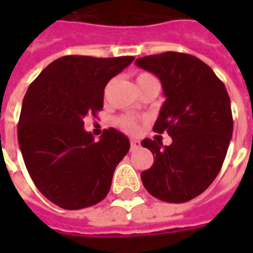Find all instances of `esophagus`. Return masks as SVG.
Returning <instances> with one entry per match:
<instances>
[{"label":"esophagus","instance_id":"34e87169","mask_svg":"<svg viewBox=\"0 0 253 253\" xmlns=\"http://www.w3.org/2000/svg\"><path fill=\"white\" fill-rule=\"evenodd\" d=\"M139 146H141L139 141H137V139H130V149H131V150H135V149H138Z\"/></svg>","mask_w":253,"mask_h":253}]
</instances>
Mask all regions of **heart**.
<instances>
[{"label":"heart","mask_w":253,"mask_h":253,"mask_svg":"<svg viewBox=\"0 0 253 253\" xmlns=\"http://www.w3.org/2000/svg\"><path fill=\"white\" fill-rule=\"evenodd\" d=\"M150 80H156V78L152 76V74H149V73H139L135 78V81H137L138 86H141L145 83H148ZM119 126L127 132H137L138 131V123L135 122V119H132L130 116H125V118H121L119 121Z\"/></svg>","instance_id":"obj_1"}]
</instances>
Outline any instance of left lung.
I'll list each match as a JSON object with an SVG mask.
<instances>
[{"label":"left lung","mask_w":253,"mask_h":253,"mask_svg":"<svg viewBox=\"0 0 253 253\" xmlns=\"http://www.w3.org/2000/svg\"><path fill=\"white\" fill-rule=\"evenodd\" d=\"M135 65L159 77L167 97L154 123L172 137L169 146L143 139L154 156L141 173L150 195L183 203L201 195L221 170L233 132L230 99L223 83L199 58L167 51L138 58Z\"/></svg>","instance_id":"1"}]
</instances>
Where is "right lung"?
I'll return each instance as SVG.
<instances>
[{
	"label": "right lung",
	"mask_w": 253,
	"mask_h": 253,
	"mask_svg": "<svg viewBox=\"0 0 253 253\" xmlns=\"http://www.w3.org/2000/svg\"><path fill=\"white\" fill-rule=\"evenodd\" d=\"M132 61L66 55L43 69L27 90L17 126L20 150L38 190L57 206L80 210L108 194L130 141L108 128L96 142L84 118L103 108L105 85Z\"/></svg>",
	"instance_id": "add662e5"
}]
</instances>
